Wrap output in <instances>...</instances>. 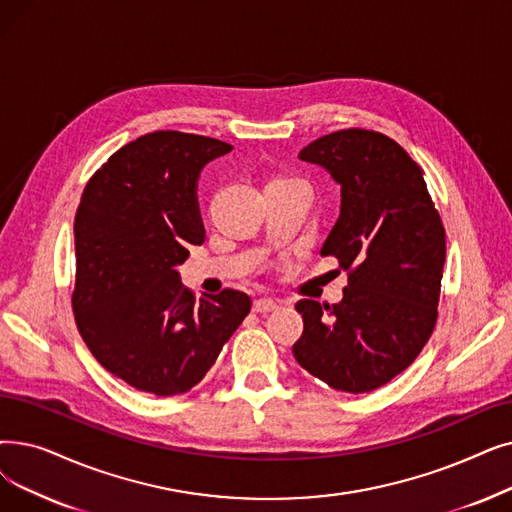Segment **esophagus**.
Returning a JSON list of instances; mask_svg holds the SVG:
<instances>
[{
	"label": "esophagus",
	"mask_w": 512,
	"mask_h": 512,
	"mask_svg": "<svg viewBox=\"0 0 512 512\" xmlns=\"http://www.w3.org/2000/svg\"><path fill=\"white\" fill-rule=\"evenodd\" d=\"M274 309H278V305L272 299H257L253 303V311H257V314H270Z\"/></svg>",
	"instance_id": "1"
}]
</instances>
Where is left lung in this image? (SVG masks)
I'll use <instances>...</instances> for the list:
<instances>
[{
  "label": "left lung",
  "instance_id": "8db88e82",
  "mask_svg": "<svg viewBox=\"0 0 512 512\" xmlns=\"http://www.w3.org/2000/svg\"><path fill=\"white\" fill-rule=\"evenodd\" d=\"M299 159L341 186V213L320 255L337 257L349 278L335 305L297 303L295 360L332 389L368 393L404 372L431 337L446 232L420 167L383 133H328Z\"/></svg>",
  "mask_w": 512,
  "mask_h": 512
}]
</instances>
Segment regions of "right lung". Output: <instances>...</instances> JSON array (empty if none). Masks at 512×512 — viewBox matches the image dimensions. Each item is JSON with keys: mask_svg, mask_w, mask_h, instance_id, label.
Here are the masks:
<instances>
[{"mask_svg": "<svg viewBox=\"0 0 512 512\" xmlns=\"http://www.w3.org/2000/svg\"><path fill=\"white\" fill-rule=\"evenodd\" d=\"M230 150L194 133H146L83 190L75 322L94 358L138 391H190L251 311V297L232 288L194 299L177 272L190 244L205 242L198 177Z\"/></svg>", "mask_w": 512, "mask_h": 512, "instance_id": "right-lung-1", "label": "right lung"}]
</instances>
